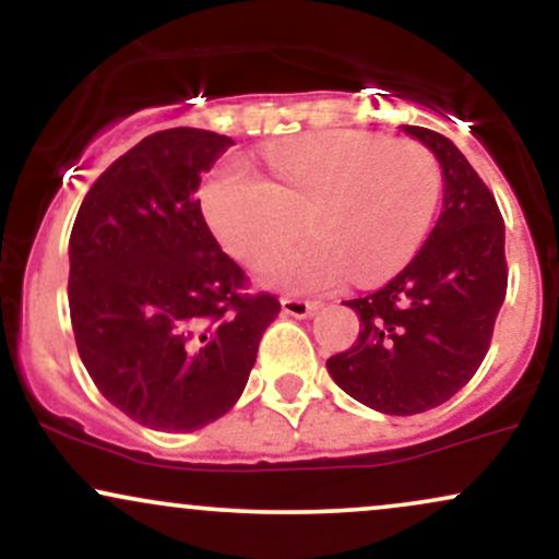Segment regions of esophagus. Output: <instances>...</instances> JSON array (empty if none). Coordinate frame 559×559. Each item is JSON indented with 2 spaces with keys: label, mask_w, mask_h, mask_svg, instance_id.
<instances>
[{
  "label": "esophagus",
  "mask_w": 559,
  "mask_h": 559,
  "mask_svg": "<svg viewBox=\"0 0 559 559\" xmlns=\"http://www.w3.org/2000/svg\"><path fill=\"white\" fill-rule=\"evenodd\" d=\"M286 316L292 318H310L318 312V301H305V299H284L281 301Z\"/></svg>",
  "instance_id": "obj_1"
}]
</instances>
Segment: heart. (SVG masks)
Segmentation results:
<instances>
[{
  "instance_id": "b5f03b06",
  "label": "heart",
  "mask_w": 559,
  "mask_h": 559,
  "mask_svg": "<svg viewBox=\"0 0 559 559\" xmlns=\"http://www.w3.org/2000/svg\"><path fill=\"white\" fill-rule=\"evenodd\" d=\"M267 165L275 181L247 163L217 170L202 189V213L249 265L284 252L307 215L316 236L262 273L267 286L294 294L331 292L355 271L362 284L400 271L426 241L444 186L431 150L365 131L281 141Z\"/></svg>"
}]
</instances>
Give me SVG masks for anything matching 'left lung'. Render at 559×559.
<instances>
[{
  "mask_svg": "<svg viewBox=\"0 0 559 559\" xmlns=\"http://www.w3.org/2000/svg\"><path fill=\"white\" fill-rule=\"evenodd\" d=\"M402 131L439 159L441 215L400 275L344 301L360 316V336L325 362L352 400L383 415H418L457 394L484 362L507 292L497 199L447 136Z\"/></svg>",
  "mask_w": 559,
  "mask_h": 559,
  "instance_id": "obj_1",
  "label": "left lung"
}]
</instances>
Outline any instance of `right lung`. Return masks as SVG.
<instances>
[{
  "label": "right lung",
  "instance_id": "right-lung-1",
  "mask_svg": "<svg viewBox=\"0 0 559 559\" xmlns=\"http://www.w3.org/2000/svg\"><path fill=\"white\" fill-rule=\"evenodd\" d=\"M234 144L202 128L141 139L96 178L70 234L75 346L107 402L186 433L239 402L281 312L241 294L243 271L210 234L197 189Z\"/></svg>",
  "mask_w": 559,
  "mask_h": 559
}]
</instances>
